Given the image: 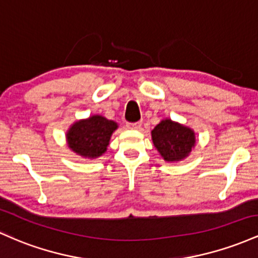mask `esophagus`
<instances>
[{"label":"esophagus","mask_w":258,"mask_h":258,"mask_svg":"<svg viewBox=\"0 0 258 258\" xmlns=\"http://www.w3.org/2000/svg\"><path fill=\"white\" fill-rule=\"evenodd\" d=\"M129 129H140L141 128V121H138V123H129L128 125Z\"/></svg>","instance_id":"34e87169"}]
</instances>
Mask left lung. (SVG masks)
Instances as JSON below:
<instances>
[{"label": "left lung", "mask_w": 258, "mask_h": 258, "mask_svg": "<svg viewBox=\"0 0 258 258\" xmlns=\"http://www.w3.org/2000/svg\"><path fill=\"white\" fill-rule=\"evenodd\" d=\"M157 151L167 162H179L190 155L195 147L196 137L192 129L172 119L161 120L151 132Z\"/></svg>", "instance_id": "8db88e82"}]
</instances>
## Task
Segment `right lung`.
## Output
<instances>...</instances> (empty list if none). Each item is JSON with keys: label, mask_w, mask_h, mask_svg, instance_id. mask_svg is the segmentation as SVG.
<instances>
[{"label": "right lung", "mask_w": 258, "mask_h": 258, "mask_svg": "<svg viewBox=\"0 0 258 258\" xmlns=\"http://www.w3.org/2000/svg\"><path fill=\"white\" fill-rule=\"evenodd\" d=\"M118 124L102 115H91L72 124L67 132V144L72 151L84 158H97L107 151Z\"/></svg>", "instance_id": "obj_1"}]
</instances>
